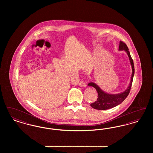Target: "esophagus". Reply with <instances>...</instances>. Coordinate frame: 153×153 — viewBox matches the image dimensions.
Wrapping results in <instances>:
<instances>
[{
  "instance_id": "34e87169",
  "label": "esophagus",
  "mask_w": 153,
  "mask_h": 153,
  "mask_svg": "<svg viewBox=\"0 0 153 153\" xmlns=\"http://www.w3.org/2000/svg\"><path fill=\"white\" fill-rule=\"evenodd\" d=\"M79 86L80 87H87V85H86V84H85V82H83V81H81L79 82Z\"/></svg>"
}]
</instances>
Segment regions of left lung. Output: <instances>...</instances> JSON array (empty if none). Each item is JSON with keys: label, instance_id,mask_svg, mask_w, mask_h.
I'll use <instances>...</instances> for the list:
<instances>
[{"label": "left lung", "instance_id": "obj_1", "mask_svg": "<svg viewBox=\"0 0 153 153\" xmlns=\"http://www.w3.org/2000/svg\"><path fill=\"white\" fill-rule=\"evenodd\" d=\"M119 51H126L130 59V64L132 68V74L129 85L123 92L117 94H110L102 91V89L99 87V85H97L94 82H89L88 84V85L95 88L98 94V98L97 99V101L91 104V106L94 109L105 110L114 108L123 102L130 93L135 72L134 62L131 58L128 47L127 46L126 44L123 42L122 41H120L119 42Z\"/></svg>", "mask_w": 153, "mask_h": 153}]
</instances>
